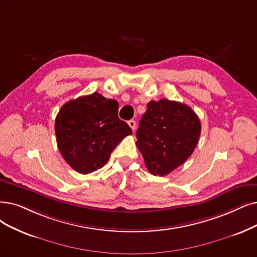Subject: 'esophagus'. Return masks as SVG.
<instances>
[{
  "mask_svg": "<svg viewBox=\"0 0 257 257\" xmlns=\"http://www.w3.org/2000/svg\"><path fill=\"white\" fill-rule=\"evenodd\" d=\"M128 125H130V127L132 128V131L134 132L135 128H136V121H135V120H130V121H128Z\"/></svg>",
  "mask_w": 257,
  "mask_h": 257,
  "instance_id": "esophagus-1",
  "label": "esophagus"
}]
</instances>
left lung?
<instances>
[{"mask_svg":"<svg viewBox=\"0 0 257 257\" xmlns=\"http://www.w3.org/2000/svg\"><path fill=\"white\" fill-rule=\"evenodd\" d=\"M200 132L199 118L187 104L150 101L136 132V146L153 175L164 176L192 155Z\"/></svg>","mask_w":257,"mask_h":257,"instance_id":"1","label":"left lung"}]
</instances>
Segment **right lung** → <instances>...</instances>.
<instances>
[{
  "instance_id": "1",
  "label": "right lung",
  "mask_w": 257,
  "mask_h": 257,
  "mask_svg": "<svg viewBox=\"0 0 257 257\" xmlns=\"http://www.w3.org/2000/svg\"><path fill=\"white\" fill-rule=\"evenodd\" d=\"M119 104L94 93L70 100L59 110L55 131L64 160L80 174L101 169L121 140L132 135L118 117Z\"/></svg>"
}]
</instances>
